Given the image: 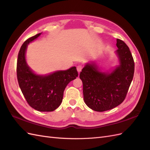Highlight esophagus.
Listing matches in <instances>:
<instances>
[{
  "label": "esophagus",
  "mask_w": 150,
  "mask_h": 150,
  "mask_svg": "<svg viewBox=\"0 0 150 150\" xmlns=\"http://www.w3.org/2000/svg\"><path fill=\"white\" fill-rule=\"evenodd\" d=\"M82 68H83V66L81 64H79L77 66V71H78V72H80L82 70Z\"/></svg>",
  "instance_id": "obj_1"
}]
</instances>
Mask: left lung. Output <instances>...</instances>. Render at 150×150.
<instances>
[{"mask_svg":"<svg viewBox=\"0 0 150 150\" xmlns=\"http://www.w3.org/2000/svg\"><path fill=\"white\" fill-rule=\"evenodd\" d=\"M116 54L120 65L111 73L100 72L94 64H87L79 78L83 84L84 100L89 108L102 112L123 102L133 80L134 62L126 43L117 39Z\"/></svg>","mask_w":150,"mask_h":150,"instance_id":"left-lung-1","label":"left lung"}]
</instances>
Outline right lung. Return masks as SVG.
Here are the masks:
<instances>
[{
    "mask_svg": "<svg viewBox=\"0 0 150 150\" xmlns=\"http://www.w3.org/2000/svg\"><path fill=\"white\" fill-rule=\"evenodd\" d=\"M40 33L27 39L18 54L17 77L19 87L29 106L42 112L53 111L60 106L64 91L71 81L78 76L76 67L59 71L47 76L35 74L28 66L25 53L28 44Z\"/></svg>",
    "mask_w": 150,
    "mask_h": 150,
    "instance_id": "obj_1",
    "label": "right lung"
}]
</instances>
